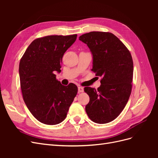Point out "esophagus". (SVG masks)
Masks as SVG:
<instances>
[{"label":"esophagus","instance_id":"esophagus-1","mask_svg":"<svg viewBox=\"0 0 158 158\" xmlns=\"http://www.w3.org/2000/svg\"><path fill=\"white\" fill-rule=\"evenodd\" d=\"M78 93H81V92H84V88L81 86H79L78 88Z\"/></svg>","mask_w":158,"mask_h":158}]
</instances>
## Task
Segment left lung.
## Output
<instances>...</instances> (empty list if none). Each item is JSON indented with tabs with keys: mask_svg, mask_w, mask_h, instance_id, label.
I'll return each instance as SVG.
<instances>
[{
	"mask_svg": "<svg viewBox=\"0 0 158 158\" xmlns=\"http://www.w3.org/2000/svg\"><path fill=\"white\" fill-rule=\"evenodd\" d=\"M79 40L92 52V70L102 77L101 85L97 89L84 88L89 97L85 111L94 123H109L120 114L131 94V54L123 42L109 32L91 31L80 36Z\"/></svg>",
	"mask_w": 158,
	"mask_h": 158,
	"instance_id": "obj_1",
	"label": "left lung"
}]
</instances>
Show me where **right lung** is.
Listing matches in <instances>:
<instances>
[{"label": "right lung", "mask_w": 158, "mask_h": 158, "mask_svg": "<svg viewBox=\"0 0 158 158\" xmlns=\"http://www.w3.org/2000/svg\"><path fill=\"white\" fill-rule=\"evenodd\" d=\"M77 35H48L33 40L19 64L22 96L37 120L49 125L63 121L78 92L73 83L67 86L56 79L60 73L64 52Z\"/></svg>", "instance_id": "add662e5"}]
</instances>
